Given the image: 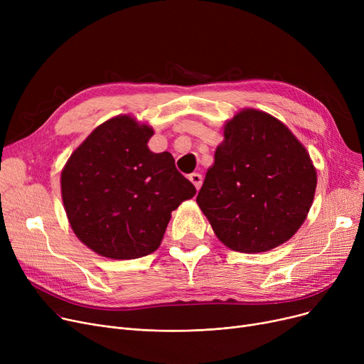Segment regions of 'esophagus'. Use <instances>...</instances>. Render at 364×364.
Masks as SVG:
<instances>
[{
    "label": "esophagus",
    "mask_w": 364,
    "mask_h": 364,
    "mask_svg": "<svg viewBox=\"0 0 364 364\" xmlns=\"http://www.w3.org/2000/svg\"><path fill=\"white\" fill-rule=\"evenodd\" d=\"M188 180L193 183V186H195L198 190L200 188V186H202V176L198 174V172H193V174H190V176H188Z\"/></svg>",
    "instance_id": "1"
}]
</instances>
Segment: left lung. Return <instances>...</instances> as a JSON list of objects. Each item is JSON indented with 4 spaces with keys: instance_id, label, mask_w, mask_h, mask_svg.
Instances as JSON below:
<instances>
[{
    "instance_id": "8db88e82",
    "label": "left lung",
    "mask_w": 364,
    "mask_h": 364,
    "mask_svg": "<svg viewBox=\"0 0 364 364\" xmlns=\"http://www.w3.org/2000/svg\"><path fill=\"white\" fill-rule=\"evenodd\" d=\"M316 186L311 158L291 129L269 113L243 109L225 122L196 202L227 247L255 254L298 232Z\"/></svg>"
}]
</instances>
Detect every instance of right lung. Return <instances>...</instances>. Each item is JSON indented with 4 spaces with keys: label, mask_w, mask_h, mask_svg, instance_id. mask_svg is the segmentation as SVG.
Segmentation results:
<instances>
[{
    "label": "right lung",
    "mask_w": 364,
    "mask_h": 364,
    "mask_svg": "<svg viewBox=\"0 0 364 364\" xmlns=\"http://www.w3.org/2000/svg\"><path fill=\"white\" fill-rule=\"evenodd\" d=\"M153 128L119 114L95 128L62 171V199L73 233L112 259L155 252L171 213L196 195L171 153H153Z\"/></svg>",
    "instance_id": "1"
}]
</instances>
